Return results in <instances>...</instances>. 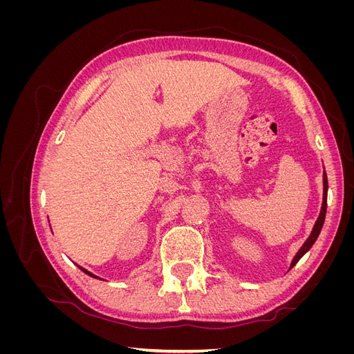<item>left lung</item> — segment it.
I'll return each mask as SVG.
<instances>
[{
    "instance_id": "obj_1",
    "label": "left lung",
    "mask_w": 354,
    "mask_h": 354,
    "mask_svg": "<svg viewBox=\"0 0 354 354\" xmlns=\"http://www.w3.org/2000/svg\"><path fill=\"white\" fill-rule=\"evenodd\" d=\"M326 199H328V178H326V173H324V202H322V209H320L319 218L316 220V224H315V227H313L312 233H310L308 239L304 242V245L301 246V248H299V251H298V252H297V255L294 257V260H292L291 267H294V266L298 263V260L301 259V257H303V255H304L310 248H312V245L316 242V239H317V236H319L320 230H322L324 221H325V216H326Z\"/></svg>"
}]
</instances>
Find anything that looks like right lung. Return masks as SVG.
I'll list each match as a JSON object with an SVG mask.
<instances>
[{"instance_id":"obj_1","label":"right lung","mask_w":354,"mask_h":354,"mask_svg":"<svg viewBox=\"0 0 354 354\" xmlns=\"http://www.w3.org/2000/svg\"><path fill=\"white\" fill-rule=\"evenodd\" d=\"M81 270H82V272H85V273H87V274H90V276H93V277H97V276H94V274H93V273H90V272H87V270H85V269H82V267H81Z\"/></svg>"}]
</instances>
